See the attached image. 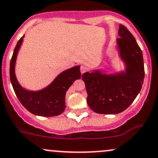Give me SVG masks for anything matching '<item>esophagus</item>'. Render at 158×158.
<instances>
[{"label":"esophagus","mask_w":158,"mask_h":158,"mask_svg":"<svg viewBox=\"0 0 158 158\" xmlns=\"http://www.w3.org/2000/svg\"><path fill=\"white\" fill-rule=\"evenodd\" d=\"M86 71H87V67H86L85 66H84V65L81 66V67H80L81 73L83 74V73H85Z\"/></svg>","instance_id":"obj_1"}]
</instances>
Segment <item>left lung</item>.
Segmentation results:
<instances>
[{
	"instance_id": "obj_1",
	"label": "left lung",
	"mask_w": 158,
	"mask_h": 158,
	"mask_svg": "<svg viewBox=\"0 0 158 158\" xmlns=\"http://www.w3.org/2000/svg\"><path fill=\"white\" fill-rule=\"evenodd\" d=\"M117 45L124 72L104 74L94 70L82 74L90 108L99 114H118L128 108L142 88L145 77L143 53L127 27L119 25Z\"/></svg>"
}]
</instances>
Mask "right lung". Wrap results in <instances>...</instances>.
Wrapping results in <instances>:
<instances>
[{
	"instance_id": "add662e5",
	"label": "right lung",
	"mask_w": 158,
	"mask_h": 158,
	"mask_svg": "<svg viewBox=\"0 0 158 158\" xmlns=\"http://www.w3.org/2000/svg\"><path fill=\"white\" fill-rule=\"evenodd\" d=\"M24 36L17 43L10 60V76L16 97L22 106L34 115L52 117L60 115L65 109L66 92L76 79L81 78L80 66L64 71L47 87L37 91H27L18 82L15 73L17 54Z\"/></svg>"
}]
</instances>
